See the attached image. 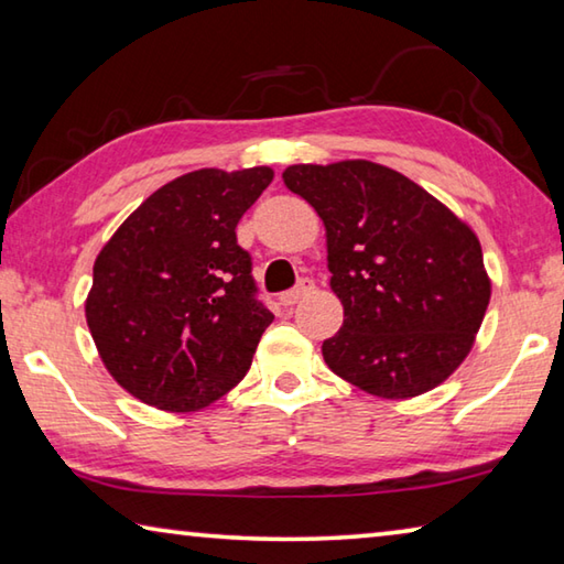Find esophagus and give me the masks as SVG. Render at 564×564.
Segmentation results:
<instances>
[{"label": "esophagus", "instance_id": "esophagus-1", "mask_svg": "<svg viewBox=\"0 0 564 564\" xmlns=\"http://www.w3.org/2000/svg\"><path fill=\"white\" fill-rule=\"evenodd\" d=\"M308 293H313V281L311 279H303L299 285H295V289L281 293V303L283 305H295L301 299H305V295H308Z\"/></svg>", "mask_w": 564, "mask_h": 564}]
</instances>
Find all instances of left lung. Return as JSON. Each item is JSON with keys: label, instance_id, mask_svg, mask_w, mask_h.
Wrapping results in <instances>:
<instances>
[{"label": "left lung", "instance_id": "1", "mask_svg": "<svg viewBox=\"0 0 564 564\" xmlns=\"http://www.w3.org/2000/svg\"><path fill=\"white\" fill-rule=\"evenodd\" d=\"M283 184L326 226L343 326L323 340L333 373L408 400L451 378L473 350L490 275L470 226L395 169L366 159L295 164Z\"/></svg>", "mask_w": 564, "mask_h": 564}]
</instances>
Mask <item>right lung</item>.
<instances>
[{
  "instance_id": "add662e5",
  "label": "right lung",
  "mask_w": 564,
  "mask_h": 564,
  "mask_svg": "<svg viewBox=\"0 0 564 564\" xmlns=\"http://www.w3.org/2000/svg\"><path fill=\"white\" fill-rule=\"evenodd\" d=\"M271 181V166L191 171L104 243L84 313L104 366L141 403L194 413L251 368L273 313L236 226Z\"/></svg>"
}]
</instances>
